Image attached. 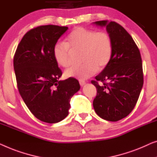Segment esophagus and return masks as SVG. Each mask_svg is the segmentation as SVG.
<instances>
[{
    "mask_svg": "<svg viewBox=\"0 0 157 157\" xmlns=\"http://www.w3.org/2000/svg\"><path fill=\"white\" fill-rule=\"evenodd\" d=\"M79 85H80L81 86H83L85 84V81L83 80V79H79Z\"/></svg>",
    "mask_w": 157,
    "mask_h": 157,
    "instance_id": "34e87169",
    "label": "esophagus"
}]
</instances>
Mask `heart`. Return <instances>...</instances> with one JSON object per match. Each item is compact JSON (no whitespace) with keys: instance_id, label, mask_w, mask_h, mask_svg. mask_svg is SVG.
I'll return each instance as SVG.
<instances>
[{"instance_id":"obj_1","label":"heart","mask_w":157,"mask_h":157,"mask_svg":"<svg viewBox=\"0 0 157 157\" xmlns=\"http://www.w3.org/2000/svg\"><path fill=\"white\" fill-rule=\"evenodd\" d=\"M80 51L81 65H75L65 72L67 78H89L100 69L105 67L111 60L113 44L110 35L105 31H94L83 27L75 28L63 43L54 45L53 56L59 66L71 65L72 53Z\"/></svg>"}]
</instances>
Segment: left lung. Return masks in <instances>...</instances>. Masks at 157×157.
<instances>
[{"label": "left lung", "instance_id": "obj_1", "mask_svg": "<svg viewBox=\"0 0 157 157\" xmlns=\"http://www.w3.org/2000/svg\"><path fill=\"white\" fill-rule=\"evenodd\" d=\"M94 23L106 26L113 52L109 64L91 81L97 88L93 107L101 118L117 122L129 115L137 102L144 83L142 57L135 42L122 25L107 21Z\"/></svg>", "mask_w": 157, "mask_h": 157}]
</instances>
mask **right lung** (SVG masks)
Instances as JSON below:
<instances>
[{"label": "right lung", "instance_id": "1", "mask_svg": "<svg viewBox=\"0 0 157 157\" xmlns=\"http://www.w3.org/2000/svg\"><path fill=\"white\" fill-rule=\"evenodd\" d=\"M67 29L55 25L33 28L24 35L13 57L19 93L32 114L44 122L57 123L65 119L70 99L80 88L74 78L58 80L63 73L52 50Z\"/></svg>", "mask_w": 157, "mask_h": 157}]
</instances>
